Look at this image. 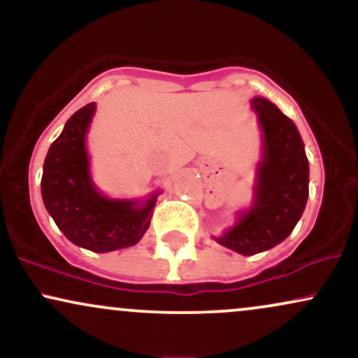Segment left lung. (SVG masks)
<instances>
[{
    "mask_svg": "<svg viewBox=\"0 0 358 358\" xmlns=\"http://www.w3.org/2000/svg\"><path fill=\"white\" fill-rule=\"evenodd\" d=\"M264 131V156L259 165L256 202L217 242L252 256L279 244L293 232L305 210L310 168L296 126L273 102L252 99Z\"/></svg>",
    "mask_w": 358,
    "mask_h": 358,
    "instance_id": "1",
    "label": "left lung"
}]
</instances>
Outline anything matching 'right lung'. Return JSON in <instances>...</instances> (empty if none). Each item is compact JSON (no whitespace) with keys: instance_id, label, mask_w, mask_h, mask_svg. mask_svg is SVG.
<instances>
[{"instance_id":"1","label":"right lung","mask_w":358,"mask_h":358,"mask_svg":"<svg viewBox=\"0 0 358 358\" xmlns=\"http://www.w3.org/2000/svg\"><path fill=\"white\" fill-rule=\"evenodd\" d=\"M96 104L72 114L48 150L43 163L45 208L69 241L94 252L129 248L150 227L156 195L143 207L134 200H113L94 188L89 175L85 133Z\"/></svg>"}]
</instances>
